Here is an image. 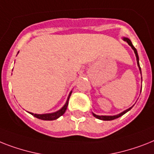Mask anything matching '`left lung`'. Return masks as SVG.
<instances>
[{"label":"left lung","instance_id":"1","mask_svg":"<svg viewBox=\"0 0 154 154\" xmlns=\"http://www.w3.org/2000/svg\"><path fill=\"white\" fill-rule=\"evenodd\" d=\"M125 41H127V43L130 45L131 47V48L133 49L134 51V54H135V56H136V59H137V63H138V67H139V69H140V72H141V68H140V65H139V58H138V52H137V50L135 49V47H134L133 44H132V42H131V41L130 40L129 38H123ZM141 73H142V72H141ZM133 107V106L131 107H130V108H128L127 110H126V111H124L123 112H122V113L119 114V115H117V116H97V115H95L94 113H92V115L94 116V117H96V118L99 119H101V120H105V121H107V120H113V119H116L119 118V117H120V116H122V115H124L125 113H127L128 111H130V110Z\"/></svg>","mask_w":154,"mask_h":154}]
</instances>
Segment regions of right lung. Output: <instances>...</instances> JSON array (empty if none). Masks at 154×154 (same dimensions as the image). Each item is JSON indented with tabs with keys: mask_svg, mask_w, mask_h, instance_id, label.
Masks as SVG:
<instances>
[{
	"mask_svg": "<svg viewBox=\"0 0 154 154\" xmlns=\"http://www.w3.org/2000/svg\"><path fill=\"white\" fill-rule=\"evenodd\" d=\"M72 93V92L69 93V97L67 99V101H66V104L63 106L62 108L59 110V111H57V112H54V113H51V114H42V115H38V114H33L29 112L30 114H32V116H34L36 118L39 119H42V120H54L56 119L59 118L60 116H62L63 114L66 112V108H67V106H68V103H69V99L70 97V95Z\"/></svg>",
	"mask_w": 154,
	"mask_h": 154,
	"instance_id": "obj_1",
	"label": "right lung"
}]
</instances>
